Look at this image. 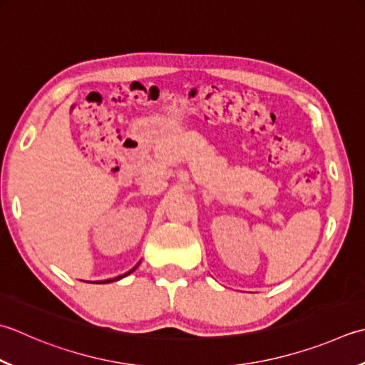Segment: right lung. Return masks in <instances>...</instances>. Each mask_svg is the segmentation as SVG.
Instances as JSON below:
<instances>
[{
  "label": "right lung",
  "instance_id": "add662e5",
  "mask_svg": "<svg viewBox=\"0 0 365 365\" xmlns=\"http://www.w3.org/2000/svg\"><path fill=\"white\" fill-rule=\"evenodd\" d=\"M138 266H139V264H138ZM138 266H134V267L130 270V272H126L125 275H120V277H117V278H112V280H103V282H99V283H110V282H117V280H121V278H123V277H126V275H130L131 272H134V270L138 269Z\"/></svg>",
  "mask_w": 365,
  "mask_h": 365
}]
</instances>
